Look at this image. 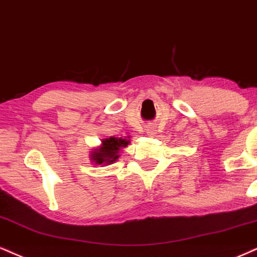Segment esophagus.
Returning <instances> with one entry per match:
<instances>
[{"label":"esophagus","instance_id":"34e87169","mask_svg":"<svg viewBox=\"0 0 257 257\" xmlns=\"http://www.w3.org/2000/svg\"><path fill=\"white\" fill-rule=\"evenodd\" d=\"M147 131H148V134H149V135H154V134H155V132L153 131V128H148Z\"/></svg>","mask_w":257,"mask_h":257}]
</instances>
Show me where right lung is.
Here are the masks:
<instances>
[{"mask_svg": "<svg viewBox=\"0 0 257 257\" xmlns=\"http://www.w3.org/2000/svg\"><path fill=\"white\" fill-rule=\"evenodd\" d=\"M102 147L99 149L93 152L92 160L97 165H108L114 162L119 158V150L120 148H125L128 144L127 140H122V138L110 137L108 140L102 142Z\"/></svg>", "mask_w": 257, "mask_h": 257, "instance_id": "right-lung-1", "label": "right lung"}]
</instances>
